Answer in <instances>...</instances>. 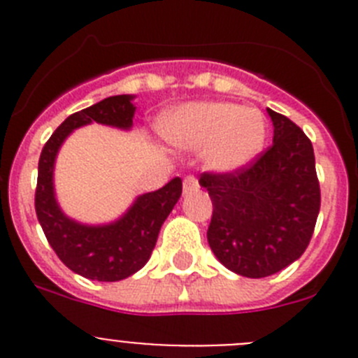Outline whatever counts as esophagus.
Instances as JSON below:
<instances>
[{
  "label": "esophagus",
  "mask_w": 358,
  "mask_h": 358,
  "mask_svg": "<svg viewBox=\"0 0 358 358\" xmlns=\"http://www.w3.org/2000/svg\"><path fill=\"white\" fill-rule=\"evenodd\" d=\"M182 188H185V194H188V192H194V189H197L199 188L197 176H194V173H189V176H186L185 181H182Z\"/></svg>",
  "instance_id": "34e87169"
}]
</instances>
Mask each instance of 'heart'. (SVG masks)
Segmentation results:
<instances>
[{
    "mask_svg": "<svg viewBox=\"0 0 358 358\" xmlns=\"http://www.w3.org/2000/svg\"><path fill=\"white\" fill-rule=\"evenodd\" d=\"M164 136L182 148H208L215 170H235L258 156L265 141V120L256 109L211 102L186 106L164 123Z\"/></svg>",
    "mask_w": 358,
    "mask_h": 358,
    "instance_id": "1",
    "label": "heart"
}]
</instances>
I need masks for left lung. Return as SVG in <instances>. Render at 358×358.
Returning a JSON list of instances; mask_svg holds the SVG:
<instances>
[{"label":"left lung","instance_id":"left-lung-1","mask_svg":"<svg viewBox=\"0 0 358 358\" xmlns=\"http://www.w3.org/2000/svg\"><path fill=\"white\" fill-rule=\"evenodd\" d=\"M274 140L240 169L201 173L213 215L208 243L220 264L245 278L280 273L308 248L321 208L308 136L268 109Z\"/></svg>","mask_w":358,"mask_h":358}]
</instances>
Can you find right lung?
Wrapping results in <instances>:
<instances>
[{
  "mask_svg": "<svg viewBox=\"0 0 358 358\" xmlns=\"http://www.w3.org/2000/svg\"><path fill=\"white\" fill-rule=\"evenodd\" d=\"M131 100L129 94H118L73 113L57 127L39 157L36 188L39 224L62 264L87 280L120 281L138 273L150 258L161 226L182 192L181 179L176 177L163 188L138 197L134 206L118 222L98 227L73 222L57 206L53 163L66 136L91 122L129 129L136 110Z\"/></svg>",
  "mask_w": 358,
  "mask_h": 358,
  "instance_id": "add662e5",
  "label": "right lung"
}]
</instances>
